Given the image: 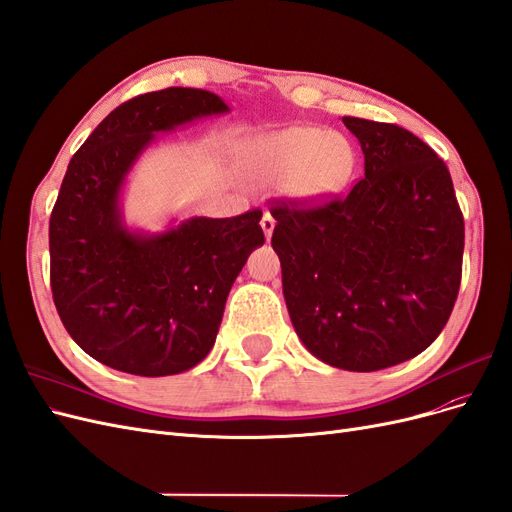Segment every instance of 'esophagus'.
Segmentation results:
<instances>
[{
	"label": "esophagus",
	"mask_w": 512,
	"mask_h": 512,
	"mask_svg": "<svg viewBox=\"0 0 512 512\" xmlns=\"http://www.w3.org/2000/svg\"><path fill=\"white\" fill-rule=\"evenodd\" d=\"M260 226H262V232H265V237H267V241H269V239H271V235H273V228H275V220H273V215H271L269 211L262 213Z\"/></svg>",
	"instance_id": "esophagus-1"
}]
</instances>
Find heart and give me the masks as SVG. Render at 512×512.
Wrapping results in <instances>:
<instances>
[{"label":"heart","instance_id":"obj_1","mask_svg":"<svg viewBox=\"0 0 512 512\" xmlns=\"http://www.w3.org/2000/svg\"><path fill=\"white\" fill-rule=\"evenodd\" d=\"M247 173L286 183L294 198L320 200L350 181L354 149L337 132L294 126L258 138L247 158Z\"/></svg>","mask_w":512,"mask_h":512}]
</instances>
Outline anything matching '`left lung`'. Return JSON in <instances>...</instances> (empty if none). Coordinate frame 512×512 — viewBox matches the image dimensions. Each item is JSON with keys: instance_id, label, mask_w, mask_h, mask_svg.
Returning a JSON list of instances; mask_svg holds the SVG:
<instances>
[{"instance_id": "1", "label": "left lung", "mask_w": 512, "mask_h": 512, "mask_svg": "<svg viewBox=\"0 0 512 512\" xmlns=\"http://www.w3.org/2000/svg\"><path fill=\"white\" fill-rule=\"evenodd\" d=\"M365 177L344 198L271 209L292 327L316 359L378 371L431 346L461 284L463 215L446 164L412 132L344 117Z\"/></svg>"}]
</instances>
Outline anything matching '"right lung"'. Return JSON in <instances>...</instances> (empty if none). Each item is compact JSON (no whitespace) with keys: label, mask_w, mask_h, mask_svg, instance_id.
Returning <instances> with one entry per match:
<instances>
[{"label":"right lung","mask_w":512,"mask_h":512,"mask_svg":"<svg viewBox=\"0 0 512 512\" xmlns=\"http://www.w3.org/2000/svg\"><path fill=\"white\" fill-rule=\"evenodd\" d=\"M228 111L205 89L151 91L117 106L68 164L49 224L53 301L74 342L106 367L158 378L198 365L247 256L265 243L260 209L164 232L123 222L121 188L158 132Z\"/></svg>","instance_id":"add662e5"}]
</instances>
